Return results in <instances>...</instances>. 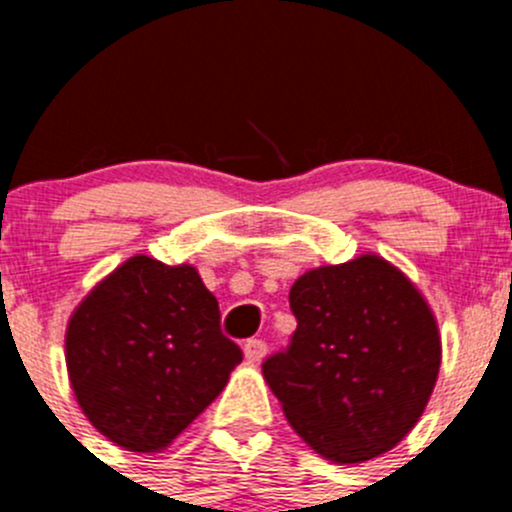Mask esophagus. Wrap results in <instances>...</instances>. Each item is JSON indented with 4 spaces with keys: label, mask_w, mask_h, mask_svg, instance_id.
<instances>
[{
    "label": "esophagus",
    "mask_w": 512,
    "mask_h": 512,
    "mask_svg": "<svg viewBox=\"0 0 512 512\" xmlns=\"http://www.w3.org/2000/svg\"><path fill=\"white\" fill-rule=\"evenodd\" d=\"M242 349H245L247 361H262V356L267 354V344L262 339H247Z\"/></svg>",
    "instance_id": "1"
}]
</instances>
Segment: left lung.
I'll return each mask as SVG.
<instances>
[{
	"label": "left lung",
	"mask_w": 512,
	"mask_h": 512,
	"mask_svg": "<svg viewBox=\"0 0 512 512\" xmlns=\"http://www.w3.org/2000/svg\"><path fill=\"white\" fill-rule=\"evenodd\" d=\"M289 307L297 329L262 361L289 426L334 463L391 451L416 426L441 366L436 319L418 289L361 255L299 277Z\"/></svg>",
	"instance_id": "left-lung-1"
}]
</instances>
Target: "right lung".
<instances>
[{"label":"right lung","mask_w":512,"mask_h":512,"mask_svg":"<svg viewBox=\"0 0 512 512\" xmlns=\"http://www.w3.org/2000/svg\"><path fill=\"white\" fill-rule=\"evenodd\" d=\"M242 352L195 267L138 255L98 285L66 329L81 409L128 451L168 446L225 389Z\"/></svg>","instance_id":"obj_1"}]
</instances>
